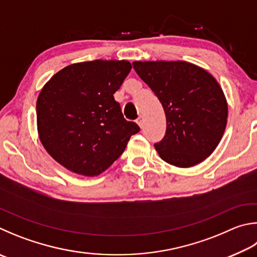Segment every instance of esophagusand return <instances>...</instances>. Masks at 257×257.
Instances as JSON below:
<instances>
[{
  "label": "esophagus",
  "mask_w": 257,
  "mask_h": 257,
  "mask_svg": "<svg viewBox=\"0 0 257 257\" xmlns=\"http://www.w3.org/2000/svg\"><path fill=\"white\" fill-rule=\"evenodd\" d=\"M137 123H138V125L139 127H143V124H144V118H143V115H139L138 116V119H137Z\"/></svg>",
  "instance_id": "1"
}]
</instances>
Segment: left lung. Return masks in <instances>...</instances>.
Instances as JSON below:
<instances>
[{"instance_id":"left-lung-1","label":"left lung","mask_w":257,"mask_h":257,"mask_svg":"<svg viewBox=\"0 0 257 257\" xmlns=\"http://www.w3.org/2000/svg\"><path fill=\"white\" fill-rule=\"evenodd\" d=\"M133 66L164 109L166 134L154 145L162 160L191 167L211 155L228 118L227 100L216 78L183 60L134 62Z\"/></svg>"}]
</instances>
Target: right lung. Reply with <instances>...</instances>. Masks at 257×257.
I'll return each instance as SVG.
<instances>
[{
  "instance_id": "add662e5",
  "label": "right lung",
  "mask_w": 257,
  "mask_h": 257,
  "mask_svg": "<svg viewBox=\"0 0 257 257\" xmlns=\"http://www.w3.org/2000/svg\"><path fill=\"white\" fill-rule=\"evenodd\" d=\"M132 69L127 60L72 64L45 84L37 99V129L54 160L73 173L96 176L118 160L137 123L113 94Z\"/></svg>"
}]
</instances>
